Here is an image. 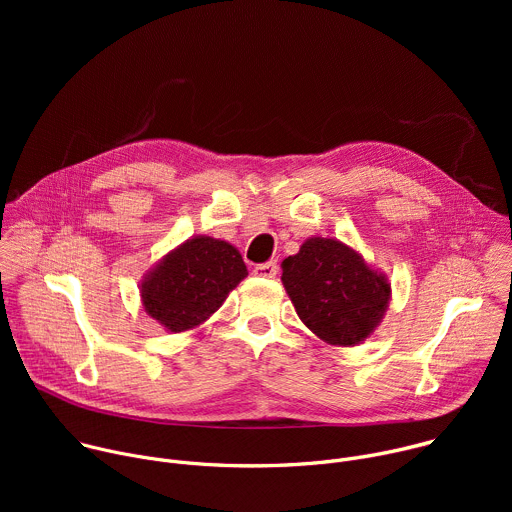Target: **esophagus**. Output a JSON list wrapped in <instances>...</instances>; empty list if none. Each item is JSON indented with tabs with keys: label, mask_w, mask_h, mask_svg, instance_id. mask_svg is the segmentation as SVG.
Instances as JSON below:
<instances>
[{
	"label": "esophagus",
	"mask_w": 512,
	"mask_h": 512,
	"mask_svg": "<svg viewBox=\"0 0 512 512\" xmlns=\"http://www.w3.org/2000/svg\"><path fill=\"white\" fill-rule=\"evenodd\" d=\"M255 275L259 277H275L277 275V263L275 261H267L255 267Z\"/></svg>",
	"instance_id": "obj_1"
}]
</instances>
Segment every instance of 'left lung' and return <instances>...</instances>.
<instances>
[{"instance_id":"1","label":"left lung","mask_w":512,"mask_h":512,"mask_svg":"<svg viewBox=\"0 0 512 512\" xmlns=\"http://www.w3.org/2000/svg\"><path fill=\"white\" fill-rule=\"evenodd\" d=\"M281 269L300 320L326 344H362L383 322L391 302L389 277L346 243L310 237Z\"/></svg>"}]
</instances>
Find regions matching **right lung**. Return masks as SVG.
I'll list each match as a JSON object with an SVG mask.
<instances>
[{"label": "right lung", "instance_id": "1", "mask_svg": "<svg viewBox=\"0 0 512 512\" xmlns=\"http://www.w3.org/2000/svg\"><path fill=\"white\" fill-rule=\"evenodd\" d=\"M247 273L237 247L196 235L145 273L139 285L141 304L168 332L194 330L223 306Z\"/></svg>", "mask_w": 512, "mask_h": 512}]
</instances>
